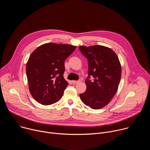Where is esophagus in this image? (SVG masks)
Here are the masks:
<instances>
[{"mask_svg":"<svg viewBox=\"0 0 150 150\" xmlns=\"http://www.w3.org/2000/svg\"><path fill=\"white\" fill-rule=\"evenodd\" d=\"M80 82V81H72V83L74 84H76L78 83H79Z\"/></svg>","mask_w":150,"mask_h":150,"instance_id":"1","label":"esophagus"}]
</instances>
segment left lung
<instances>
[{"label": "left lung", "instance_id": "left-lung-1", "mask_svg": "<svg viewBox=\"0 0 150 150\" xmlns=\"http://www.w3.org/2000/svg\"><path fill=\"white\" fill-rule=\"evenodd\" d=\"M79 50L88 64L87 90L79 94L81 100L93 109H101L117 91L122 74L119 60L111 49L103 46H79ZM91 77L94 78L93 81Z\"/></svg>", "mask_w": 150, "mask_h": 150}]
</instances>
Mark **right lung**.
Masks as SVG:
<instances>
[{
	"label": "right lung",
	"mask_w": 150,
	"mask_h": 150,
	"mask_svg": "<svg viewBox=\"0 0 150 150\" xmlns=\"http://www.w3.org/2000/svg\"><path fill=\"white\" fill-rule=\"evenodd\" d=\"M75 49L69 45L49 42L31 53L26 74L30 93L37 102L50 105L60 100L69 84L63 77L64 62Z\"/></svg>",
	"instance_id": "right-lung-1"
}]
</instances>
